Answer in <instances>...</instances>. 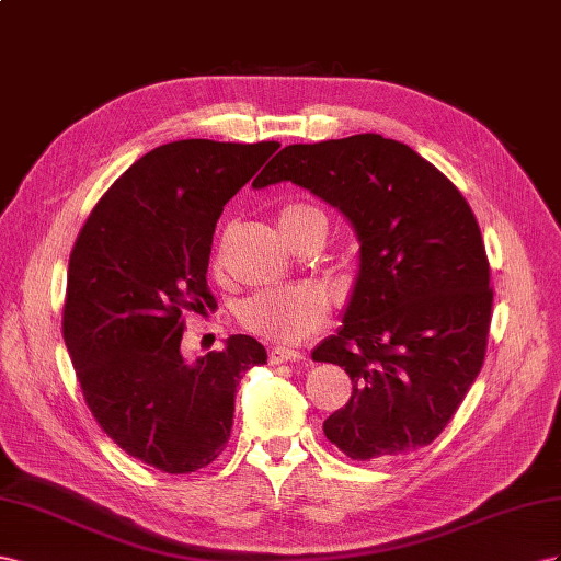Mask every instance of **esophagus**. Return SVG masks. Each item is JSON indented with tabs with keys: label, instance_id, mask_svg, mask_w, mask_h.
<instances>
[{
	"label": "esophagus",
	"instance_id": "34e87169",
	"mask_svg": "<svg viewBox=\"0 0 561 561\" xmlns=\"http://www.w3.org/2000/svg\"><path fill=\"white\" fill-rule=\"evenodd\" d=\"M270 364H284V362H302V352L298 350H286V347H272L270 350Z\"/></svg>",
	"mask_w": 561,
	"mask_h": 561
}]
</instances>
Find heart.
Returning a JSON list of instances; mask_svg holds the SVG:
<instances>
[{"mask_svg":"<svg viewBox=\"0 0 561 561\" xmlns=\"http://www.w3.org/2000/svg\"><path fill=\"white\" fill-rule=\"evenodd\" d=\"M282 234H291L308 222L327 216L310 204H289L279 211ZM327 296L312 286H277L249 296L237 310L239 324L261 339L279 345H296L310 339L327 322Z\"/></svg>","mask_w":561,"mask_h":561,"instance_id":"heart-1","label":"heart"}]
</instances>
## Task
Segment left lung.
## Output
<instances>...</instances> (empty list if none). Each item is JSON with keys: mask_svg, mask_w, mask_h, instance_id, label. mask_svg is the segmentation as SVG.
Masks as SVG:
<instances>
[{"mask_svg": "<svg viewBox=\"0 0 561 561\" xmlns=\"http://www.w3.org/2000/svg\"><path fill=\"white\" fill-rule=\"evenodd\" d=\"M282 181L335 206L359 239L343 327L312 352L352 380L327 439L352 460L432 444L486 355L493 289L470 204L427 159L378 134L286 146L253 187Z\"/></svg>", "mask_w": 561, "mask_h": 561, "instance_id": "1", "label": "left lung"}]
</instances>
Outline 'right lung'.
I'll list each match as a JSON object with an SVG mask.
<instances>
[{
    "instance_id": "obj_1",
    "label": "right lung",
    "mask_w": 561,
    "mask_h": 561,
    "mask_svg": "<svg viewBox=\"0 0 561 561\" xmlns=\"http://www.w3.org/2000/svg\"><path fill=\"white\" fill-rule=\"evenodd\" d=\"M279 148L173 140L142 154L93 206L70 253L66 339L87 407L105 435L148 466L185 474L230 439L239 380L267 362L251 335L185 362L187 310L211 308L216 222Z\"/></svg>"
}]
</instances>
